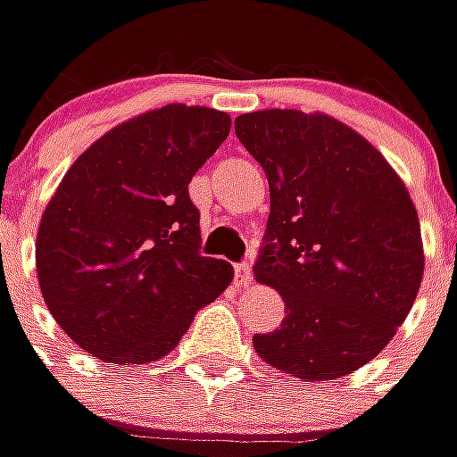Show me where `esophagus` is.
<instances>
[{
	"label": "esophagus",
	"instance_id": "esophagus-1",
	"mask_svg": "<svg viewBox=\"0 0 457 457\" xmlns=\"http://www.w3.org/2000/svg\"><path fill=\"white\" fill-rule=\"evenodd\" d=\"M251 282H253L251 266H248V263H237V266H235V284H237L240 289H245Z\"/></svg>",
	"mask_w": 457,
	"mask_h": 457
}]
</instances>
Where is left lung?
<instances>
[{
    "label": "left lung",
    "instance_id": "left-lung-1",
    "mask_svg": "<svg viewBox=\"0 0 457 457\" xmlns=\"http://www.w3.org/2000/svg\"><path fill=\"white\" fill-rule=\"evenodd\" d=\"M269 178L271 212L253 274L284 300L258 357L303 380H336L375 360L424 277L416 206L388 160L326 113L269 108L235 119Z\"/></svg>",
    "mask_w": 457,
    "mask_h": 457
}]
</instances>
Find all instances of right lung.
Returning <instances> with one entry per match:
<instances>
[{"label": "right lung", "mask_w": 457, "mask_h": 457, "mask_svg": "<svg viewBox=\"0 0 457 457\" xmlns=\"http://www.w3.org/2000/svg\"><path fill=\"white\" fill-rule=\"evenodd\" d=\"M228 134L225 111L170 103L103 134L62 178L38 225L36 269L51 315L87 354L154 362L229 287L228 261L199 253L188 196Z\"/></svg>", "instance_id": "1"}]
</instances>
